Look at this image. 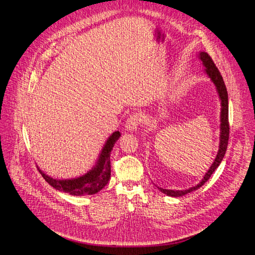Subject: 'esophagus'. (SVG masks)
Instances as JSON below:
<instances>
[{
	"label": "esophagus",
	"mask_w": 255,
	"mask_h": 255,
	"mask_svg": "<svg viewBox=\"0 0 255 255\" xmlns=\"http://www.w3.org/2000/svg\"><path fill=\"white\" fill-rule=\"evenodd\" d=\"M141 116L138 113H133L132 115H130V117L128 118V120L126 121L125 127L127 130L129 131H134L137 130L138 126L141 123Z\"/></svg>",
	"instance_id": "obj_1"
}]
</instances>
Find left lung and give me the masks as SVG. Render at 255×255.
<instances>
[{
  "label": "left lung",
  "instance_id": "left-lung-1",
  "mask_svg": "<svg viewBox=\"0 0 255 255\" xmlns=\"http://www.w3.org/2000/svg\"><path fill=\"white\" fill-rule=\"evenodd\" d=\"M199 59L202 61L204 67H205V72L212 79V81L215 83L217 90L219 92V96L222 102V111H221V139H220V148H219V152L215 158V161L213 163L212 167L210 168V170L207 171V173L204 175L202 181L197 184L196 186L189 188L187 190H169V189H163L159 188L158 189L169 195V196H174V197H178V196H182L187 194L191 191H194L196 189H198L199 187H201L202 185L210 179V177L212 176V174L215 172V170L220 166L222 159L224 158V155L226 153L227 147H228V141H229V134H230V126H229V105H228V91L224 82V79L219 71V69L217 68L216 64L214 63L213 59L211 58V56L208 55L205 52H201L199 54Z\"/></svg>",
  "mask_w": 255,
  "mask_h": 255
}]
</instances>
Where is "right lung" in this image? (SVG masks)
I'll list each match as a JSON object with an SVG mask.
<instances>
[{"mask_svg":"<svg viewBox=\"0 0 255 255\" xmlns=\"http://www.w3.org/2000/svg\"><path fill=\"white\" fill-rule=\"evenodd\" d=\"M121 136L119 131L114 132L107 140L97 166L89 171L87 174L70 180H57L45 175L39 169H37L43 179L47 181L51 186L59 191L68 192L71 195L81 196V195H91L96 194L102 190L107 183L110 181L111 177V151L114 144Z\"/></svg>","mask_w":255,"mask_h":255,"instance_id":"obj_1","label":"right lung"}]
</instances>
